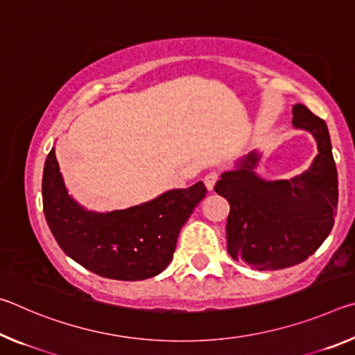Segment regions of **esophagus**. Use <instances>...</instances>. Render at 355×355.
Returning <instances> with one entry per match:
<instances>
[{"mask_svg": "<svg viewBox=\"0 0 355 355\" xmlns=\"http://www.w3.org/2000/svg\"><path fill=\"white\" fill-rule=\"evenodd\" d=\"M218 178L219 177H218V173H216V172H209L208 175H205V178H203V183H205L208 191H213L216 182H218Z\"/></svg>", "mask_w": 355, "mask_h": 355, "instance_id": "esophagus-1", "label": "esophagus"}]
</instances>
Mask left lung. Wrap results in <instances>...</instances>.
I'll list each match as a JSON object with an SVG mask.
<instances>
[{
	"mask_svg": "<svg viewBox=\"0 0 355 355\" xmlns=\"http://www.w3.org/2000/svg\"><path fill=\"white\" fill-rule=\"evenodd\" d=\"M294 128L315 137L318 155L307 171L290 180H264L257 173L261 153L239 158L214 186L225 197L227 250L257 271H277L315 254L334 227L338 173L327 125L307 106H293Z\"/></svg>",
	"mask_w": 355,
	"mask_h": 355,
	"instance_id": "obj_1",
	"label": "left lung"
}]
</instances>
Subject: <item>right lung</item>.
<instances>
[{
	"instance_id": "obj_1",
	"label": "right lung",
	"mask_w": 355,
	"mask_h": 355,
	"mask_svg": "<svg viewBox=\"0 0 355 355\" xmlns=\"http://www.w3.org/2000/svg\"><path fill=\"white\" fill-rule=\"evenodd\" d=\"M205 194L199 182L127 209L91 211L69 194L55 147L42 178L45 219L59 248L83 268L114 280H144L163 272L180 230Z\"/></svg>"
}]
</instances>
